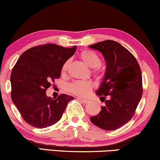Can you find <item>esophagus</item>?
Here are the masks:
<instances>
[{
    "mask_svg": "<svg viewBox=\"0 0 160 160\" xmlns=\"http://www.w3.org/2000/svg\"><path fill=\"white\" fill-rule=\"evenodd\" d=\"M78 100H79L80 102L84 103H88L89 102L88 99H85V98H78Z\"/></svg>",
    "mask_w": 160,
    "mask_h": 160,
    "instance_id": "1",
    "label": "esophagus"
}]
</instances>
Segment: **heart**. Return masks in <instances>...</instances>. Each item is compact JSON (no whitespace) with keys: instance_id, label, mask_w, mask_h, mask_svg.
I'll return each instance as SVG.
<instances>
[{"instance_id":"1","label":"heart","mask_w":160,"mask_h":160,"mask_svg":"<svg viewBox=\"0 0 160 160\" xmlns=\"http://www.w3.org/2000/svg\"><path fill=\"white\" fill-rule=\"evenodd\" d=\"M80 58L88 67L93 69V73L96 75H98L100 73V66L102 65V59L98 54L91 50H84L80 53ZM69 60L66 61L62 65V74L65 75L68 70ZM69 91L80 97H85L88 96L93 88V85L91 82H84V81H75L68 86Z\"/></svg>"}]
</instances>
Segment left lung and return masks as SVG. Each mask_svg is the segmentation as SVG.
I'll list each match as a JSON object with an SVG mask.
<instances>
[{
    "mask_svg": "<svg viewBox=\"0 0 160 160\" xmlns=\"http://www.w3.org/2000/svg\"><path fill=\"white\" fill-rule=\"evenodd\" d=\"M89 47L99 51L107 64L104 77L96 91L105 105L90 120L103 130H114L131 120L142 96L140 66L127 48L114 40H104Z\"/></svg>",
    "mask_w": 160,
    "mask_h": 160,
    "instance_id": "8db88e82",
    "label": "left lung"
}]
</instances>
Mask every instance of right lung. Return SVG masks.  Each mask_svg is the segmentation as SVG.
<instances>
[{"label": "right lung", "instance_id": "add662e5", "mask_svg": "<svg viewBox=\"0 0 160 160\" xmlns=\"http://www.w3.org/2000/svg\"><path fill=\"white\" fill-rule=\"evenodd\" d=\"M75 51L76 46L64 48L48 43L32 47L20 56L11 75V96L29 125L45 128L56 124L74 99L67 94L53 99L46 96V90L60 78L62 65Z\"/></svg>", "mask_w": 160, "mask_h": 160}]
</instances>
